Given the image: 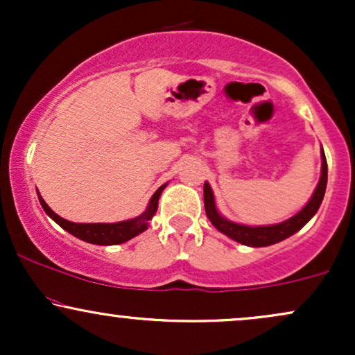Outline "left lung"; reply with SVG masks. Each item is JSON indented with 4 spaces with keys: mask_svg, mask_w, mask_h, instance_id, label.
Wrapping results in <instances>:
<instances>
[{
    "mask_svg": "<svg viewBox=\"0 0 355 355\" xmlns=\"http://www.w3.org/2000/svg\"><path fill=\"white\" fill-rule=\"evenodd\" d=\"M320 158H322V166H320V178L317 183L315 190H313L311 200L305 203L302 210H299L294 217L284 220L280 223H272V225H243V223L232 222V220L225 218L220 214L217 209V203H215L214 190H211L210 183L205 182L203 185V203H205V214L211 225L215 227L218 232H222L223 235L235 240V242L242 243L247 247H268L274 245V243L282 242V240L288 239L291 235H294L295 232H299L305 223L311 220L313 215L319 210L322 200H324L325 187H327V160H325L324 150H320Z\"/></svg>",
    "mask_w": 355,
    "mask_h": 355,
    "instance_id": "left-lung-1",
    "label": "left lung"
}]
</instances>
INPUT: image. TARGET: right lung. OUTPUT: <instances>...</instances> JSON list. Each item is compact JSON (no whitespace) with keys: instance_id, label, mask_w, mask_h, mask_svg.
Instances as JSON below:
<instances>
[{"instance_id":"add662e5","label":"right lung","mask_w":355,"mask_h":355,"mask_svg":"<svg viewBox=\"0 0 355 355\" xmlns=\"http://www.w3.org/2000/svg\"><path fill=\"white\" fill-rule=\"evenodd\" d=\"M166 183L160 187L150 198L148 207H146L145 211L141 215H138L135 218L123 220V222H115V223H75L70 222V220L60 217L58 214H55L48 203L43 200L42 195L38 191L40 203H42L43 210L46 211V215L50 218L55 220L56 223L63 230H67L68 234L75 235L76 239L83 240V242L95 243V245H118V243L128 242L130 239L137 237L141 232L148 229V222L153 218L155 211L158 209V198H160L162 191L165 190Z\"/></svg>"}]
</instances>
